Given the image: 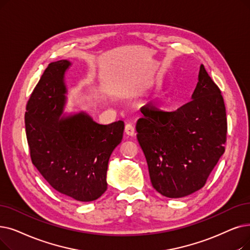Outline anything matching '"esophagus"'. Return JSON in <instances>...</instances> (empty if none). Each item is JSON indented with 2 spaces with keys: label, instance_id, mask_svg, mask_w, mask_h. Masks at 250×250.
Here are the masks:
<instances>
[{
  "label": "esophagus",
  "instance_id": "obj_1",
  "mask_svg": "<svg viewBox=\"0 0 250 250\" xmlns=\"http://www.w3.org/2000/svg\"><path fill=\"white\" fill-rule=\"evenodd\" d=\"M125 133L127 136H134L136 134L135 133V127L131 124H127L125 127Z\"/></svg>",
  "mask_w": 250,
  "mask_h": 250
}]
</instances>
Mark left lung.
<instances>
[{
	"instance_id": "1",
	"label": "left lung",
	"mask_w": 250,
	"mask_h": 250,
	"mask_svg": "<svg viewBox=\"0 0 250 250\" xmlns=\"http://www.w3.org/2000/svg\"><path fill=\"white\" fill-rule=\"evenodd\" d=\"M143 114L137 139L153 188L169 198L201 189L224 154L228 128L221 90L203 64L190 102L175 111Z\"/></svg>"
}]
</instances>
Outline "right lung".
Here are the masks:
<instances>
[{"instance_id": "1", "label": "right lung", "mask_w": 250, "mask_h": 250, "mask_svg": "<svg viewBox=\"0 0 250 250\" xmlns=\"http://www.w3.org/2000/svg\"><path fill=\"white\" fill-rule=\"evenodd\" d=\"M67 60L52 62L26 104L25 131L31 162L52 188L89 202L107 189L108 160L122 142V121L99 125L85 113L61 117Z\"/></svg>"}]
</instances>
